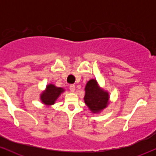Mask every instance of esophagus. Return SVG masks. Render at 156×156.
<instances>
[{
	"instance_id": "obj_1",
	"label": "esophagus",
	"mask_w": 156,
	"mask_h": 156,
	"mask_svg": "<svg viewBox=\"0 0 156 156\" xmlns=\"http://www.w3.org/2000/svg\"><path fill=\"white\" fill-rule=\"evenodd\" d=\"M75 89H76V86H75L74 84H72V85L69 86V90H70L71 92H74Z\"/></svg>"
}]
</instances>
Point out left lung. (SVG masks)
<instances>
[{
	"mask_svg": "<svg viewBox=\"0 0 156 156\" xmlns=\"http://www.w3.org/2000/svg\"><path fill=\"white\" fill-rule=\"evenodd\" d=\"M84 101L87 106L94 113L105 108L108 101V94L100 89L95 80L92 79L86 86Z\"/></svg>",
	"mask_w": 156,
	"mask_h": 156,
	"instance_id": "left-lung-1",
	"label": "left lung"
}]
</instances>
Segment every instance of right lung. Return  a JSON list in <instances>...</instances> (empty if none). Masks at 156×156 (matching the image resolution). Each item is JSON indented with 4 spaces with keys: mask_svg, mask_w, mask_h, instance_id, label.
<instances>
[{
    "mask_svg": "<svg viewBox=\"0 0 156 156\" xmlns=\"http://www.w3.org/2000/svg\"><path fill=\"white\" fill-rule=\"evenodd\" d=\"M63 89L55 87L53 84H49L46 91L41 95V100L46 105H52L55 103L60 94L63 92Z\"/></svg>",
    "mask_w": 156,
    "mask_h": 156,
    "instance_id": "1",
    "label": "right lung"
}]
</instances>
